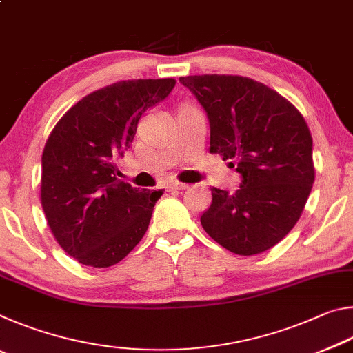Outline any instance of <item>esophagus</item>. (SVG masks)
<instances>
[{
	"instance_id": "34e87169",
	"label": "esophagus",
	"mask_w": 353,
	"mask_h": 353,
	"mask_svg": "<svg viewBox=\"0 0 353 353\" xmlns=\"http://www.w3.org/2000/svg\"><path fill=\"white\" fill-rule=\"evenodd\" d=\"M188 183H181V182H172L168 185V190H188Z\"/></svg>"
}]
</instances>
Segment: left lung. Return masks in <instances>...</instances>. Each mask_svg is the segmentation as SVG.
<instances>
[{
	"instance_id": "8db88e82",
	"label": "left lung",
	"mask_w": 353,
	"mask_h": 353,
	"mask_svg": "<svg viewBox=\"0 0 353 353\" xmlns=\"http://www.w3.org/2000/svg\"><path fill=\"white\" fill-rule=\"evenodd\" d=\"M210 121V152L243 176L234 194L212 188L201 216L214 241L255 255L283 240L305 208L314 182L313 139L302 113L282 94L250 77L183 76Z\"/></svg>"
}]
</instances>
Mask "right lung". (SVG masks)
<instances>
[{
  "mask_svg": "<svg viewBox=\"0 0 353 353\" xmlns=\"http://www.w3.org/2000/svg\"><path fill=\"white\" fill-rule=\"evenodd\" d=\"M176 79L119 81L71 107L41 155L40 201L56 241L82 265L109 268L146 234L162 190L118 181L117 162L143 113L172 92Z\"/></svg>",
  "mask_w": 353,
  "mask_h": 353,
  "instance_id": "add662e5",
  "label": "right lung"
}]
</instances>
